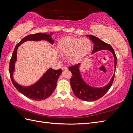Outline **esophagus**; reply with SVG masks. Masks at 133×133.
<instances>
[{
    "instance_id": "34e87169",
    "label": "esophagus",
    "mask_w": 133,
    "mask_h": 133,
    "mask_svg": "<svg viewBox=\"0 0 133 133\" xmlns=\"http://www.w3.org/2000/svg\"><path fill=\"white\" fill-rule=\"evenodd\" d=\"M62 70H68V68L66 66H64L63 68H62Z\"/></svg>"
}]
</instances>
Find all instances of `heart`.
<instances>
[{
  "mask_svg": "<svg viewBox=\"0 0 133 133\" xmlns=\"http://www.w3.org/2000/svg\"><path fill=\"white\" fill-rule=\"evenodd\" d=\"M91 49V43L87 38H76L72 37L64 38L59 43L58 50L63 55L68 56L72 64L79 63L87 56Z\"/></svg>",
  "mask_w": 133,
  "mask_h": 133,
  "instance_id": "1",
  "label": "heart"
}]
</instances>
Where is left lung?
Wrapping results in <instances>:
<instances>
[{"label":"left lung","mask_w":133,"mask_h":133,"mask_svg":"<svg viewBox=\"0 0 133 133\" xmlns=\"http://www.w3.org/2000/svg\"><path fill=\"white\" fill-rule=\"evenodd\" d=\"M94 43V48L92 54L102 50H107L111 51L114 55L115 68L116 65V56L111 46L93 35H87ZM80 63L69 67V70L72 74L70 78V85L74 95L78 98L87 102H93L101 98L109 90L112 85L115 73L107 85L100 88H93L87 84L82 79L79 71Z\"/></svg>","instance_id":"8db88e82"}]
</instances>
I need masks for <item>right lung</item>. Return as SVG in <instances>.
Wrapping results in <instances>:
<instances>
[{
    "label": "right lung",
    "mask_w": 133,
    "mask_h": 133,
    "mask_svg": "<svg viewBox=\"0 0 133 133\" xmlns=\"http://www.w3.org/2000/svg\"><path fill=\"white\" fill-rule=\"evenodd\" d=\"M52 34L53 33H51L50 35ZM50 35L40 33L27 35L16 45L10 60L9 73L12 83L13 84L17 90L21 93L28 98L34 100H37V101L45 99L53 94L57 87L58 79L62 72V69L54 70L52 68H50L39 79V81L33 84V85L29 87H23L20 85L15 82L13 76L14 71V64L17 60V49L18 46L21 45L22 43L29 41H39L41 40H45L51 44H53L54 41L52 39Z\"/></svg>",
    "instance_id": "1"
}]
</instances>
